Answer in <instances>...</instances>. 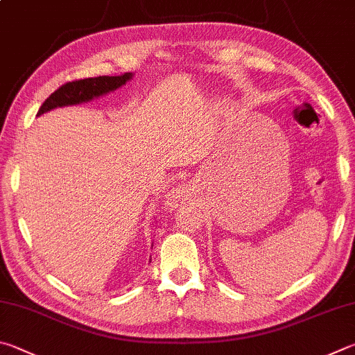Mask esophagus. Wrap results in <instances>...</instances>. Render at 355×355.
Listing matches in <instances>:
<instances>
[{
    "label": "esophagus",
    "mask_w": 355,
    "mask_h": 355,
    "mask_svg": "<svg viewBox=\"0 0 355 355\" xmlns=\"http://www.w3.org/2000/svg\"><path fill=\"white\" fill-rule=\"evenodd\" d=\"M184 195H185V191L182 189H178V190L171 191L170 198H171V201H178V200H184Z\"/></svg>",
    "instance_id": "obj_1"
}]
</instances>
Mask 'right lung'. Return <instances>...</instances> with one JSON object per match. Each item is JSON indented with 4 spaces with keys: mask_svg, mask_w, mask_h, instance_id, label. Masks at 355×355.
Segmentation results:
<instances>
[{
    "mask_svg": "<svg viewBox=\"0 0 355 355\" xmlns=\"http://www.w3.org/2000/svg\"><path fill=\"white\" fill-rule=\"evenodd\" d=\"M130 78H132V74L124 73L120 74V76H98L71 80V83L60 85L58 90L51 93L45 99V103L40 105L37 115L45 114V112L54 107H64V105L90 101L92 98L101 96L104 93H109L118 89V87H121L123 84H126V80H129Z\"/></svg>",
    "mask_w": 355,
    "mask_h": 355,
    "instance_id": "1",
    "label": "right lung"
}]
</instances>
